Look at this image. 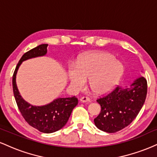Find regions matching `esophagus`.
<instances>
[{"label": "esophagus", "mask_w": 157, "mask_h": 157, "mask_svg": "<svg viewBox=\"0 0 157 157\" xmlns=\"http://www.w3.org/2000/svg\"><path fill=\"white\" fill-rule=\"evenodd\" d=\"M80 100L81 102H91L90 99L87 97H82L80 99Z\"/></svg>", "instance_id": "obj_1"}]
</instances>
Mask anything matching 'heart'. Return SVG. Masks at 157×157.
Masks as SVG:
<instances>
[{
    "label": "heart",
    "instance_id": "heart-1",
    "mask_svg": "<svg viewBox=\"0 0 157 157\" xmlns=\"http://www.w3.org/2000/svg\"><path fill=\"white\" fill-rule=\"evenodd\" d=\"M123 71V65L111 53L94 52L82 56L77 65H70L68 78L74 89H81L89 80L93 93L104 94L118 83Z\"/></svg>",
    "mask_w": 157,
    "mask_h": 157
}]
</instances>
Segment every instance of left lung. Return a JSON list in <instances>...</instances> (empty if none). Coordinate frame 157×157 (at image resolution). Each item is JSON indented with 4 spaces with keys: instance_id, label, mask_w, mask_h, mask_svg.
Segmentation results:
<instances>
[{
    "instance_id": "obj_1",
    "label": "left lung",
    "mask_w": 157,
    "mask_h": 157,
    "mask_svg": "<svg viewBox=\"0 0 157 157\" xmlns=\"http://www.w3.org/2000/svg\"><path fill=\"white\" fill-rule=\"evenodd\" d=\"M147 80L136 78L129 87H117L97 102L101 106L100 114L94 120L97 128L107 133H115L136 117L147 95Z\"/></svg>"
}]
</instances>
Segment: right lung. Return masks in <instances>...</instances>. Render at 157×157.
Here are the masks:
<instances>
[{
    "mask_svg": "<svg viewBox=\"0 0 157 157\" xmlns=\"http://www.w3.org/2000/svg\"><path fill=\"white\" fill-rule=\"evenodd\" d=\"M47 46L48 44H41L22 56L14 72L12 87L17 107L29 125L40 132L50 134L60 130L66 125L74 108L78 103L77 98L75 97L57 98L46 105H33L23 100L16 84V75L21 63L29 59L45 56L47 53Z\"/></svg>",
    "mask_w": 157,
    "mask_h": 157,
    "instance_id": "right-lung-1",
    "label": "right lung"
}]
</instances>
